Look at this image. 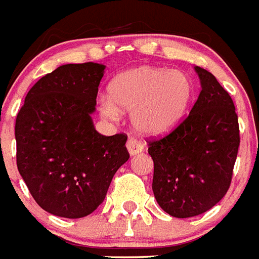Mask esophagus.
Returning a JSON list of instances; mask_svg holds the SVG:
<instances>
[{
    "instance_id": "34e87169",
    "label": "esophagus",
    "mask_w": 259,
    "mask_h": 259,
    "mask_svg": "<svg viewBox=\"0 0 259 259\" xmlns=\"http://www.w3.org/2000/svg\"><path fill=\"white\" fill-rule=\"evenodd\" d=\"M126 147H127V151H129V154L133 156V155H137V154H139V152H142L143 148H145V146H143L142 142H139L138 139L130 138L129 141L126 142Z\"/></svg>"
}]
</instances>
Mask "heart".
<instances>
[{"label":"heart","mask_w":259,"mask_h":259,"mask_svg":"<svg viewBox=\"0 0 259 259\" xmlns=\"http://www.w3.org/2000/svg\"><path fill=\"white\" fill-rule=\"evenodd\" d=\"M109 96L99 100L107 118L130 111L133 127L143 136H160L183 120L193 96L190 76L181 70L139 66L123 71L108 86Z\"/></svg>","instance_id":"1"}]
</instances>
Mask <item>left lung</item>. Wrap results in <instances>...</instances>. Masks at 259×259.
<instances>
[{"instance_id": "8db88e82", "label": "left lung", "mask_w": 259, "mask_h": 259, "mask_svg": "<svg viewBox=\"0 0 259 259\" xmlns=\"http://www.w3.org/2000/svg\"><path fill=\"white\" fill-rule=\"evenodd\" d=\"M201 92L192 111L168 136L148 142L152 192L170 217L192 218L226 195L240 146L235 104L217 78L195 66Z\"/></svg>"}]
</instances>
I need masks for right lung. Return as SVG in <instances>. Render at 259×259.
<instances>
[{
  "label": "right lung",
  "mask_w": 259,
  "mask_h": 259,
  "mask_svg": "<svg viewBox=\"0 0 259 259\" xmlns=\"http://www.w3.org/2000/svg\"><path fill=\"white\" fill-rule=\"evenodd\" d=\"M104 69L95 62L62 65L33 84L18 112V170L36 203L56 217L95 211L129 159L125 134L105 137L94 126Z\"/></svg>",
  "instance_id": "obj_1"
}]
</instances>
